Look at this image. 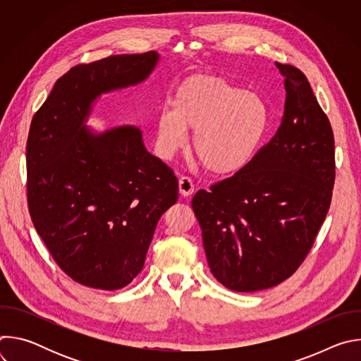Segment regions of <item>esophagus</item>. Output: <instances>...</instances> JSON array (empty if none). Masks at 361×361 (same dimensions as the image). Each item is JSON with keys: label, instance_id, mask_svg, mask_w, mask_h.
<instances>
[{"label": "esophagus", "instance_id": "34e87169", "mask_svg": "<svg viewBox=\"0 0 361 361\" xmlns=\"http://www.w3.org/2000/svg\"><path fill=\"white\" fill-rule=\"evenodd\" d=\"M178 188H180V194L183 197H188V195H191L194 192V183H192V180L190 177L184 176V177H181L178 180Z\"/></svg>", "mask_w": 361, "mask_h": 361}]
</instances>
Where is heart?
<instances>
[{"mask_svg": "<svg viewBox=\"0 0 361 361\" xmlns=\"http://www.w3.org/2000/svg\"><path fill=\"white\" fill-rule=\"evenodd\" d=\"M270 126L267 102L255 92L216 75H192L176 91L174 104L157 116V148L171 157L192 133V152L214 174L244 169L259 151Z\"/></svg>", "mask_w": 361, "mask_h": 361, "instance_id": "heart-1", "label": "heart"}]
</instances>
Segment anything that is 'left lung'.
Masks as SVG:
<instances>
[{
    "label": "left lung",
    "instance_id": "8db88e82",
    "mask_svg": "<svg viewBox=\"0 0 361 361\" xmlns=\"http://www.w3.org/2000/svg\"><path fill=\"white\" fill-rule=\"evenodd\" d=\"M286 102L274 137L234 176L198 190L191 205L213 276L233 291H259L293 276L330 209L334 135L294 66L276 63Z\"/></svg>",
    "mask_w": 361,
    "mask_h": 361
}]
</instances>
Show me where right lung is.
<instances>
[{"instance_id":"1","label":"right lung","mask_w":361,"mask_h":361,"mask_svg":"<svg viewBox=\"0 0 361 361\" xmlns=\"http://www.w3.org/2000/svg\"><path fill=\"white\" fill-rule=\"evenodd\" d=\"M159 54L110 56L57 80L34 114L27 140L32 224L74 281L118 290L142 270L160 217L177 202L173 170L126 126L94 135L82 126L101 94L144 81Z\"/></svg>"}]
</instances>
